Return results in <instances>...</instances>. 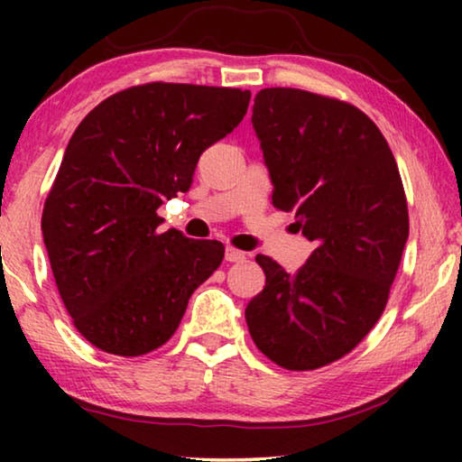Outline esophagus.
<instances>
[{
    "label": "esophagus",
    "instance_id": "34e87169",
    "mask_svg": "<svg viewBox=\"0 0 462 462\" xmlns=\"http://www.w3.org/2000/svg\"><path fill=\"white\" fill-rule=\"evenodd\" d=\"M226 261H228V263H245L246 254L242 253V250L228 246V248H226Z\"/></svg>",
    "mask_w": 462,
    "mask_h": 462
}]
</instances>
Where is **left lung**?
<instances>
[{
	"instance_id": "left-lung-1",
	"label": "left lung",
	"mask_w": 462,
	"mask_h": 462,
	"mask_svg": "<svg viewBox=\"0 0 462 462\" xmlns=\"http://www.w3.org/2000/svg\"><path fill=\"white\" fill-rule=\"evenodd\" d=\"M253 128L273 206L295 212L316 248L297 273L256 254L267 277L246 306L256 348L289 371L348 355L377 324L408 242L400 169L369 116L316 93H256Z\"/></svg>"
}]
</instances>
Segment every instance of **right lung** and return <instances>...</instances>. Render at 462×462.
I'll use <instances>...</instances> for the list:
<instances>
[{
	"label": "right lung",
	"mask_w": 462,
	"mask_h": 462,
	"mask_svg": "<svg viewBox=\"0 0 462 462\" xmlns=\"http://www.w3.org/2000/svg\"><path fill=\"white\" fill-rule=\"evenodd\" d=\"M250 91L146 83L101 101L67 144L44 201L42 236L77 330L140 356L175 334L224 245L159 232L165 199L189 191L201 152L238 126Z\"/></svg>",
	"instance_id": "right-lung-1"
}]
</instances>
